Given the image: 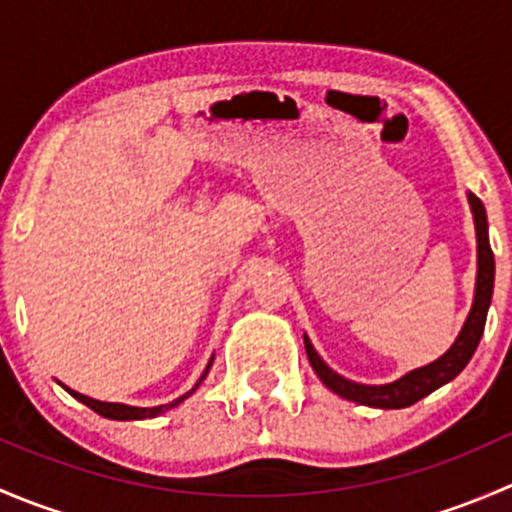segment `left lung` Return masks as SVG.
Instances as JSON below:
<instances>
[{
	"mask_svg": "<svg viewBox=\"0 0 512 512\" xmlns=\"http://www.w3.org/2000/svg\"><path fill=\"white\" fill-rule=\"evenodd\" d=\"M468 203H471L473 220H476V237H478V277H476V297H473V307L468 312L466 324H463L461 334L456 337L453 347L446 354L438 356L431 364L421 366V369L409 371L401 379L391 381V384L381 386H366L356 384V381L344 379L337 371L329 369L322 361V356L314 352L309 337H304V349H307L309 364L317 371L322 384L332 389L334 394L342 399L354 401V404L371 406V409H406V406L416 404L423 396L436 391L438 386L448 384L456 379L466 364L471 361L473 352H476L480 337L485 329V317H488L490 297H493V282H495V260L493 250L488 242V218H485V208L473 193H468Z\"/></svg>",
	"mask_w": 512,
	"mask_h": 512,
	"instance_id": "8db88e82",
	"label": "left lung"
}]
</instances>
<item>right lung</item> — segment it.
<instances>
[{
    "mask_svg": "<svg viewBox=\"0 0 512 512\" xmlns=\"http://www.w3.org/2000/svg\"><path fill=\"white\" fill-rule=\"evenodd\" d=\"M210 364H213V359H210ZM210 364L205 366V374H208ZM205 374L200 376V379H198V384H195L193 389L188 391V394L178 396V399H175V401H170V404H163V406H153V409H138V406H126V404H108V401H96V399H91V396H84V394H79V391L69 389V386H64V389L69 391V394L74 396V399H79L81 404H86V406H89L91 411H96L98 416H103V418H113V421H138V418H153V416H160V414H165V411L175 409V406H178V404H183V401L188 399V396L193 394L195 389H198V386H200V381L205 379Z\"/></svg>",
    "mask_w": 512,
    "mask_h": 512,
    "instance_id": "1",
    "label": "right lung"
}]
</instances>
